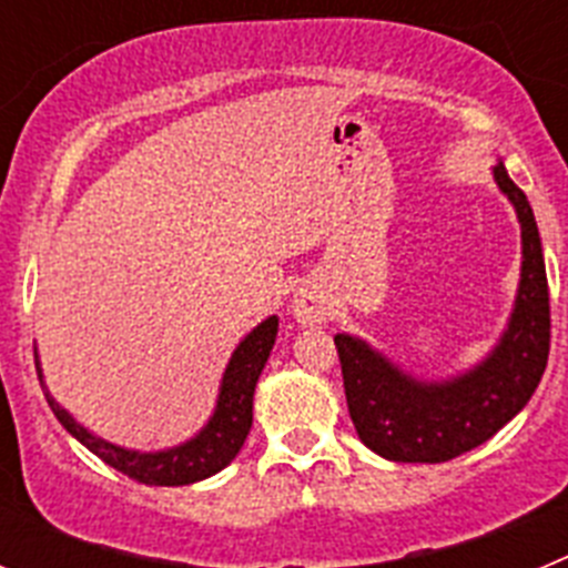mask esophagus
Listing matches in <instances>:
<instances>
[{
	"instance_id": "esophagus-1",
	"label": "esophagus",
	"mask_w": 568,
	"mask_h": 568,
	"mask_svg": "<svg viewBox=\"0 0 568 568\" xmlns=\"http://www.w3.org/2000/svg\"><path fill=\"white\" fill-rule=\"evenodd\" d=\"M293 313L301 324H321L329 315V301L318 284H304L295 290L293 298Z\"/></svg>"
}]
</instances>
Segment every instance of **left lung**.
<instances>
[{"instance_id":"left-lung-1","label":"left lung","mask_w":568,"mask_h":568,"mask_svg":"<svg viewBox=\"0 0 568 568\" xmlns=\"http://www.w3.org/2000/svg\"><path fill=\"white\" fill-rule=\"evenodd\" d=\"M524 235V273L509 329L498 349L453 384H418L375 355L364 341L335 335L346 406L355 433L373 453L400 464H440L469 453L526 406L549 361V281L538 224L524 190L495 168Z\"/></svg>"}]
</instances>
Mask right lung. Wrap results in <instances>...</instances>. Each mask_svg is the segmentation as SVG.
I'll use <instances>...</instances> for the list:
<instances>
[{"label": "right lung", "mask_w": 568, "mask_h": 568, "mask_svg": "<svg viewBox=\"0 0 568 568\" xmlns=\"http://www.w3.org/2000/svg\"><path fill=\"white\" fill-rule=\"evenodd\" d=\"M275 333H278V318L273 315V318L264 321L261 327H255L247 338L241 341L239 349L230 358L227 373H224L219 409H215L207 429L199 438L190 440V444L175 446L170 453L139 455L130 453V449H119L113 444H104L102 438H93L84 426H79L77 420L70 418L48 393H44V398H48L59 424L73 438L82 440L97 458L113 466L115 471H122L128 478L148 486H187L195 484V480L210 478L215 471H222L239 455L244 440H247L250 426H253L255 384H258L261 369H264L270 358Z\"/></svg>", "instance_id": "right-lung-1"}]
</instances>
